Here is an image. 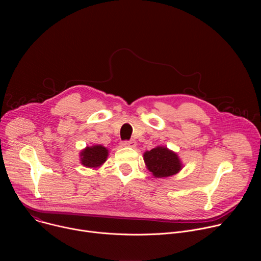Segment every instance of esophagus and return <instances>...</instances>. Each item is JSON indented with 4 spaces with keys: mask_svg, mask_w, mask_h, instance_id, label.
I'll use <instances>...</instances> for the list:
<instances>
[{
    "mask_svg": "<svg viewBox=\"0 0 261 261\" xmlns=\"http://www.w3.org/2000/svg\"><path fill=\"white\" fill-rule=\"evenodd\" d=\"M122 145L123 146H132V147H134L136 145V141L133 140V139H131V140H124V141H122Z\"/></svg>",
    "mask_w": 261,
    "mask_h": 261,
    "instance_id": "esophagus-1",
    "label": "esophagus"
}]
</instances>
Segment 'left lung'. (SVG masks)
<instances>
[{"label":"left lung","instance_id":"1","mask_svg":"<svg viewBox=\"0 0 261 261\" xmlns=\"http://www.w3.org/2000/svg\"><path fill=\"white\" fill-rule=\"evenodd\" d=\"M144 162L156 177H167L177 173L181 164L176 154L164 146H158L143 155Z\"/></svg>","mask_w":261,"mask_h":261}]
</instances>
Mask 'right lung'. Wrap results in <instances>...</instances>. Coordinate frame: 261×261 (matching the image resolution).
<instances>
[{"mask_svg":"<svg viewBox=\"0 0 261 261\" xmlns=\"http://www.w3.org/2000/svg\"><path fill=\"white\" fill-rule=\"evenodd\" d=\"M108 151L102 145L87 147L81 154L82 163L87 167H98L106 161Z\"/></svg>","mask_w":261,"mask_h":261,"instance_id":"add662e5","label":"right lung"}]
</instances>
